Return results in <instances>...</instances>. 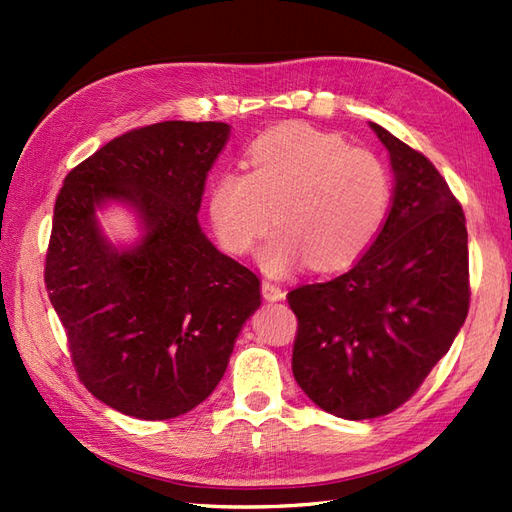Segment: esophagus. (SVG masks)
Returning <instances> with one entry per match:
<instances>
[{
  "instance_id": "obj_1",
  "label": "esophagus",
  "mask_w": 512,
  "mask_h": 512,
  "mask_svg": "<svg viewBox=\"0 0 512 512\" xmlns=\"http://www.w3.org/2000/svg\"><path fill=\"white\" fill-rule=\"evenodd\" d=\"M262 295L266 301H281L286 297V292L281 290L277 284H273V281H264L262 284Z\"/></svg>"
}]
</instances>
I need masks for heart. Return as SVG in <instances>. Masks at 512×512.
<instances>
[{"label": "heart", "mask_w": 512, "mask_h": 512, "mask_svg": "<svg viewBox=\"0 0 512 512\" xmlns=\"http://www.w3.org/2000/svg\"><path fill=\"white\" fill-rule=\"evenodd\" d=\"M248 167L226 169L209 193V217L222 246L246 255L273 222L259 262L268 273L310 262L330 270L372 242L389 204V180L365 149L308 125L268 132L248 149Z\"/></svg>", "instance_id": "obj_1"}]
</instances>
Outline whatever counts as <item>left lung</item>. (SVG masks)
Returning a JSON list of instances; mask_svg holds the SVG:
<instances>
[{"label":"left lung","instance_id":"left-lung-1","mask_svg":"<svg viewBox=\"0 0 512 512\" xmlns=\"http://www.w3.org/2000/svg\"><path fill=\"white\" fill-rule=\"evenodd\" d=\"M394 173L389 211L347 273L288 292L299 319L292 374L345 420L394 411L449 352L469 312V235L438 169L369 123Z\"/></svg>","mask_w":512,"mask_h":512}]
</instances>
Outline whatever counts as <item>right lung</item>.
Masks as SVG:
<instances>
[{
  "label": "right lung",
  "instance_id": "add662e5",
  "mask_svg": "<svg viewBox=\"0 0 512 512\" xmlns=\"http://www.w3.org/2000/svg\"><path fill=\"white\" fill-rule=\"evenodd\" d=\"M231 125L165 121L114 138L74 167L54 204L46 288L76 372L112 409L169 420L213 394L259 279L198 222ZM118 203L139 235L112 243L98 213Z\"/></svg>",
  "mask_w": 512,
  "mask_h": 512
}]
</instances>
